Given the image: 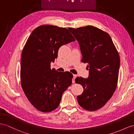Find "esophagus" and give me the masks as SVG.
<instances>
[{
	"label": "esophagus",
	"mask_w": 134,
	"mask_h": 134,
	"mask_svg": "<svg viewBox=\"0 0 134 134\" xmlns=\"http://www.w3.org/2000/svg\"><path fill=\"white\" fill-rule=\"evenodd\" d=\"M77 77V75H73V79H72V83H75V78Z\"/></svg>",
	"instance_id": "34e87169"
}]
</instances>
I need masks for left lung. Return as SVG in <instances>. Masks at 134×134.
Masks as SVG:
<instances>
[{
	"mask_svg": "<svg viewBox=\"0 0 134 134\" xmlns=\"http://www.w3.org/2000/svg\"><path fill=\"white\" fill-rule=\"evenodd\" d=\"M68 29L78 41L81 62L87 63L89 76L77 77L84 91L77 100L88 111L103 107L114 94L118 84L120 58L109 34L93 26Z\"/></svg>",
	"mask_w": 134,
	"mask_h": 134,
	"instance_id": "left-lung-1",
	"label": "left lung"
}]
</instances>
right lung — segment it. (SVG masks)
Masks as SVG:
<instances>
[{
	"instance_id": "right-lung-1",
	"label": "right lung",
	"mask_w": 134,
	"mask_h": 134,
	"mask_svg": "<svg viewBox=\"0 0 134 134\" xmlns=\"http://www.w3.org/2000/svg\"><path fill=\"white\" fill-rule=\"evenodd\" d=\"M75 41L67 28L43 25L33 30L23 48L21 87L29 101L41 111L56 109L63 92L72 84V74L51 70L50 64L57 58L60 46Z\"/></svg>"
}]
</instances>
